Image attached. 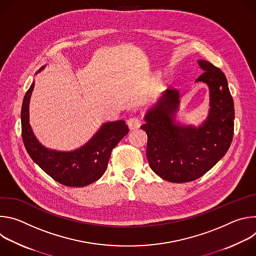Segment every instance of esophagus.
<instances>
[{
	"instance_id": "34e87169",
	"label": "esophagus",
	"mask_w": 256,
	"mask_h": 256,
	"mask_svg": "<svg viewBox=\"0 0 256 256\" xmlns=\"http://www.w3.org/2000/svg\"><path fill=\"white\" fill-rule=\"evenodd\" d=\"M128 128H130V130H136V128H138L140 126V118H128Z\"/></svg>"
}]
</instances>
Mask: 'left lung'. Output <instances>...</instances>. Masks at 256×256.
<instances>
[{
    "label": "left lung",
    "mask_w": 256,
    "mask_h": 256,
    "mask_svg": "<svg viewBox=\"0 0 256 256\" xmlns=\"http://www.w3.org/2000/svg\"><path fill=\"white\" fill-rule=\"evenodd\" d=\"M202 74L196 80L208 85L210 109L198 126L176 120L180 95L167 89L144 114L140 126L147 132V158L161 178L180 184L196 180L227 153L234 132V102L224 72L210 62L198 60Z\"/></svg>",
    "instance_id": "obj_1"
}]
</instances>
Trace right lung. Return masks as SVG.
I'll return each mask as SVG.
<instances>
[{
  "mask_svg": "<svg viewBox=\"0 0 256 256\" xmlns=\"http://www.w3.org/2000/svg\"><path fill=\"white\" fill-rule=\"evenodd\" d=\"M44 68L46 66L36 74ZM33 89L34 81L24 96L21 109L22 138L30 158L60 184L83 188L93 184L104 174L112 149L128 132V126L124 120L107 122L78 149H48L34 136L29 124V103Z\"/></svg>",
  "mask_w": 256,
  "mask_h": 256,
  "instance_id": "1",
  "label": "right lung"
}]
</instances>
